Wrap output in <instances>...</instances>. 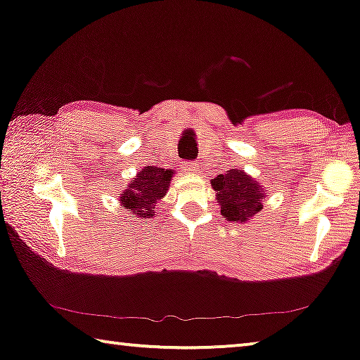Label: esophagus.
I'll list each match as a JSON object with an SVG mask.
<instances>
[{
    "instance_id": "obj_1",
    "label": "esophagus",
    "mask_w": 360,
    "mask_h": 360,
    "mask_svg": "<svg viewBox=\"0 0 360 360\" xmlns=\"http://www.w3.org/2000/svg\"><path fill=\"white\" fill-rule=\"evenodd\" d=\"M181 169H184L186 174H196L198 172V162H181Z\"/></svg>"
}]
</instances>
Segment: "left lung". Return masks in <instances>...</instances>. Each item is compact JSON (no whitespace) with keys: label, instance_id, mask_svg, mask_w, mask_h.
<instances>
[{"label":"left lung","instance_id":"left-lung-1","mask_svg":"<svg viewBox=\"0 0 360 360\" xmlns=\"http://www.w3.org/2000/svg\"><path fill=\"white\" fill-rule=\"evenodd\" d=\"M211 186L216 191L221 214L231 223H245L264 208L265 190L243 170L231 169L219 174L211 180Z\"/></svg>","mask_w":360,"mask_h":360}]
</instances>
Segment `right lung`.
I'll use <instances>...</instances> for the list:
<instances>
[{
  "instance_id": "obj_1",
  "label": "right lung",
  "mask_w": 360,
  "mask_h": 360,
  "mask_svg": "<svg viewBox=\"0 0 360 360\" xmlns=\"http://www.w3.org/2000/svg\"><path fill=\"white\" fill-rule=\"evenodd\" d=\"M174 176V170L159 169V167H144L137 172L136 179L129 181L120 196L121 205L129 214L146 219L154 216L155 206L164 198L169 184Z\"/></svg>"
}]
</instances>
